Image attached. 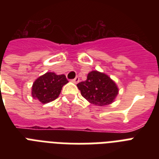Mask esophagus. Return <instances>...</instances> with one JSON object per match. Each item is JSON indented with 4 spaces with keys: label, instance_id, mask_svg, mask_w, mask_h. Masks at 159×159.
I'll use <instances>...</instances> for the list:
<instances>
[{
    "label": "esophagus",
    "instance_id": "obj_1",
    "mask_svg": "<svg viewBox=\"0 0 159 159\" xmlns=\"http://www.w3.org/2000/svg\"><path fill=\"white\" fill-rule=\"evenodd\" d=\"M72 82H74V83H77V82H79V81H80V78L78 77H76L74 78V79H72Z\"/></svg>",
    "mask_w": 159,
    "mask_h": 159
}]
</instances>
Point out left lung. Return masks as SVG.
<instances>
[{
    "label": "left lung",
    "mask_w": 159,
    "mask_h": 159,
    "mask_svg": "<svg viewBox=\"0 0 159 159\" xmlns=\"http://www.w3.org/2000/svg\"><path fill=\"white\" fill-rule=\"evenodd\" d=\"M77 86L85 99L98 106L111 104L119 92L116 82L108 75L98 71L90 72L87 80Z\"/></svg>",
    "instance_id": "8db88e82"
}]
</instances>
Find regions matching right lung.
Here are the masks:
<instances>
[{
  "label": "right lung",
  "mask_w": 159,
  "mask_h": 159,
  "mask_svg": "<svg viewBox=\"0 0 159 159\" xmlns=\"http://www.w3.org/2000/svg\"><path fill=\"white\" fill-rule=\"evenodd\" d=\"M68 81L65 75L46 72L34 81L32 86V97L43 104L54 101L59 96L61 90Z\"/></svg>",
  "instance_id": "obj_1"
}]
</instances>
